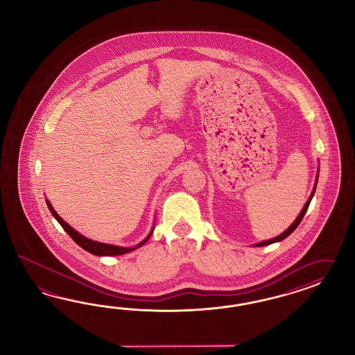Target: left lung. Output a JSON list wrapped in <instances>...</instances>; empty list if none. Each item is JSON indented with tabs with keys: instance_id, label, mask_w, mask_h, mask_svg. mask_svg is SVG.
Instances as JSON below:
<instances>
[{
	"instance_id": "1",
	"label": "left lung",
	"mask_w": 355,
	"mask_h": 355,
	"mask_svg": "<svg viewBox=\"0 0 355 355\" xmlns=\"http://www.w3.org/2000/svg\"><path fill=\"white\" fill-rule=\"evenodd\" d=\"M316 182H318V180H316ZM316 186V184H315ZM315 189L316 187H313V191H312L311 196L309 198V200H307V203L304 205L303 207V209H302L301 214L298 215V217L295 218V221L291 224L282 234H279V236H276V238H273V239H269V241H264V242H260L258 245H255V246H267V245H270V243H275V242H279V241H282V239H285L286 236H291V233L297 229V226L301 224L302 218H303V216L306 214V211H307V208H309V205H310V202H311L312 196H313V193H315Z\"/></svg>"
}]
</instances>
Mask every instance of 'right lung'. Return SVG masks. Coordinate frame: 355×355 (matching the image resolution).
Here are the masks:
<instances>
[{"label": "right lung", "instance_id": "1", "mask_svg": "<svg viewBox=\"0 0 355 355\" xmlns=\"http://www.w3.org/2000/svg\"><path fill=\"white\" fill-rule=\"evenodd\" d=\"M46 205H48V208L51 209L52 215L54 216V218L61 224V226H62L64 230H66V233L73 238V241L76 242V245H79L80 248H85V250L88 251V252H91V254H94V255H98V257H114V255H122V254H126V252H129V251H132V250H135V248L143 246V245L150 239V234H152V232H150V236H147L144 241H141L139 245H138L137 248H119V246H113V245L100 243V242L91 241V239H88L86 236L79 234L76 230H74V229H73L71 226L69 225V224H66L64 220L55 214L53 207L51 205V203H49L48 200H46Z\"/></svg>", "mask_w": 355, "mask_h": 355}]
</instances>
